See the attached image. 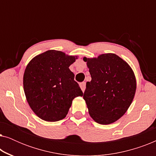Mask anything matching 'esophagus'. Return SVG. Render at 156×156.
<instances>
[{"label":"esophagus","instance_id":"esophagus-1","mask_svg":"<svg viewBox=\"0 0 156 156\" xmlns=\"http://www.w3.org/2000/svg\"><path fill=\"white\" fill-rule=\"evenodd\" d=\"M80 87L82 89V90L83 92H84L85 90V88H86V82H82L80 84Z\"/></svg>","mask_w":156,"mask_h":156}]
</instances>
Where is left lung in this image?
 I'll list each match as a JSON object with an SVG mask.
<instances>
[{"label":"left lung","instance_id":"8db88e82","mask_svg":"<svg viewBox=\"0 0 156 156\" xmlns=\"http://www.w3.org/2000/svg\"><path fill=\"white\" fill-rule=\"evenodd\" d=\"M83 59L91 77L83 95L89 114L100 124L114 123L126 112L133 99L136 81L133 70L112 53Z\"/></svg>","mask_w":156,"mask_h":156}]
</instances>
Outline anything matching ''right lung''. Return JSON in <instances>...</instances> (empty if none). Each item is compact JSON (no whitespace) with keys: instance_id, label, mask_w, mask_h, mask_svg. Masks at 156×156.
Masks as SVG:
<instances>
[{"instance_id":"right-lung-1","label":"right lung","mask_w":156,"mask_h":156,"mask_svg":"<svg viewBox=\"0 0 156 156\" xmlns=\"http://www.w3.org/2000/svg\"><path fill=\"white\" fill-rule=\"evenodd\" d=\"M76 57L48 50L34 57L27 65L23 88L34 113L42 120L54 122L65 118L72 100L83 95L69 67Z\"/></svg>"}]
</instances>
